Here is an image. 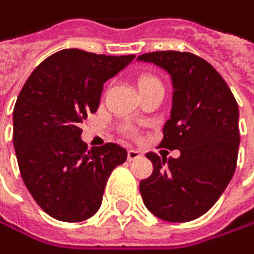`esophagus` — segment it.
<instances>
[{
	"label": "esophagus",
	"mask_w": 254,
	"mask_h": 254,
	"mask_svg": "<svg viewBox=\"0 0 254 254\" xmlns=\"http://www.w3.org/2000/svg\"><path fill=\"white\" fill-rule=\"evenodd\" d=\"M138 158H141V152H138V150H135V149L128 150V161H135V159H138Z\"/></svg>",
	"instance_id": "obj_1"
}]
</instances>
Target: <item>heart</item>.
<instances>
[{
	"label": "heart",
	"mask_w": 254,
	"mask_h": 254,
	"mask_svg": "<svg viewBox=\"0 0 254 254\" xmlns=\"http://www.w3.org/2000/svg\"><path fill=\"white\" fill-rule=\"evenodd\" d=\"M158 83H161V80H159L158 77H153V75H143V77L140 78V81H138L140 87L150 86V84H158ZM128 132H129L131 135L134 134V131H132V129H128Z\"/></svg>",
	"instance_id": "obj_1"
}]
</instances>
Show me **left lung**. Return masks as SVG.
<instances>
[{
	"instance_id": "1",
	"label": "left lung",
	"mask_w": 254,
	"mask_h": 254,
	"mask_svg": "<svg viewBox=\"0 0 254 254\" xmlns=\"http://www.w3.org/2000/svg\"><path fill=\"white\" fill-rule=\"evenodd\" d=\"M173 78V110L159 147L180 158L146 156L153 173L141 180L147 210L167 222H190L205 214L229 185L238 159V104L223 77L189 52L162 50L138 56Z\"/></svg>"
}]
</instances>
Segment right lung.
<instances>
[{
  "instance_id": "right-lung-1",
  "label": "right lung",
  "mask_w": 254,
  "mask_h": 254,
  "mask_svg": "<svg viewBox=\"0 0 254 254\" xmlns=\"http://www.w3.org/2000/svg\"><path fill=\"white\" fill-rule=\"evenodd\" d=\"M135 56L64 49L44 59L13 110V144L22 180L56 220L83 222L101 207L111 171L128 152L116 143L87 149L80 123L95 113L104 83Z\"/></svg>"
}]
</instances>
